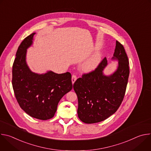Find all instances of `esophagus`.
I'll return each instance as SVG.
<instances>
[{
	"mask_svg": "<svg viewBox=\"0 0 151 151\" xmlns=\"http://www.w3.org/2000/svg\"><path fill=\"white\" fill-rule=\"evenodd\" d=\"M76 79H77L76 76V75H72V83H73H73H74V82L76 81Z\"/></svg>",
	"mask_w": 151,
	"mask_h": 151,
	"instance_id": "obj_1",
	"label": "esophagus"
}]
</instances>
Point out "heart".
<instances>
[{
	"label": "heart",
	"mask_w": 151,
	"mask_h": 151,
	"mask_svg": "<svg viewBox=\"0 0 151 151\" xmlns=\"http://www.w3.org/2000/svg\"><path fill=\"white\" fill-rule=\"evenodd\" d=\"M102 58V54L97 52L86 61L82 65V69L84 72H91L94 70L100 63Z\"/></svg>",
	"instance_id": "heart-1"
}]
</instances>
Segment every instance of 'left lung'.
Returning a JSON list of instances; mask_svg holds the SVG:
<instances>
[{"mask_svg": "<svg viewBox=\"0 0 151 151\" xmlns=\"http://www.w3.org/2000/svg\"><path fill=\"white\" fill-rule=\"evenodd\" d=\"M112 59L118 61V66L111 75L103 73L107 65L105 57L94 71L82 75L73 84L78 115L84 123L105 120L116 112L123 100L130 73L129 61L123 45L117 40Z\"/></svg>", "mask_w": 151, "mask_h": 151, "instance_id": "left-lung-1", "label": "left lung"}]
</instances>
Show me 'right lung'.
Segmentation results:
<instances>
[{
  "mask_svg": "<svg viewBox=\"0 0 151 151\" xmlns=\"http://www.w3.org/2000/svg\"><path fill=\"white\" fill-rule=\"evenodd\" d=\"M33 33L19 46L12 66V87L16 99L30 116L47 120L52 118L61 99L72 89L69 72L52 71L38 74L31 71L26 63L27 50L33 44Z\"/></svg>",
  "mask_w": 151,
  "mask_h": 151,
  "instance_id": "1",
  "label": "right lung"
}]
</instances>
